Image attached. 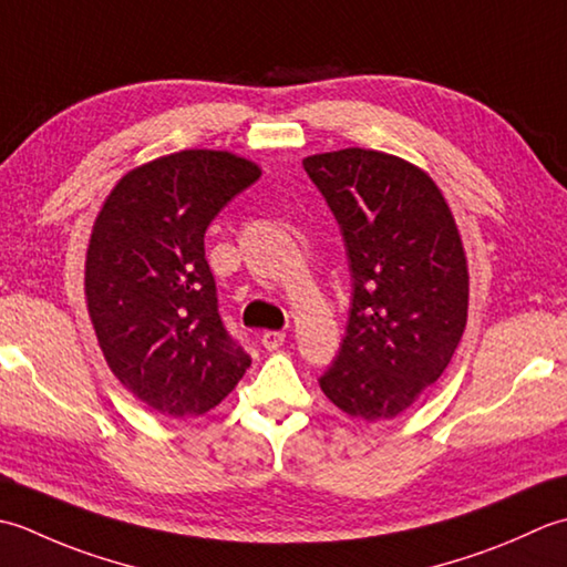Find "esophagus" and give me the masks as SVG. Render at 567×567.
I'll use <instances>...</instances> for the list:
<instances>
[{"mask_svg":"<svg viewBox=\"0 0 567 567\" xmlns=\"http://www.w3.org/2000/svg\"><path fill=\"white\" fill-rule=\"evenodd\" d=\"M284 340H286V332H281V330H267V332H261V344L267 350H279L281 344H284Z\"/></svg>","mask_w":567,"mask_h":567,"instance_id":"1","label":"esophagus"}]
</instances>
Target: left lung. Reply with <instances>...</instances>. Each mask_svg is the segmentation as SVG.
Segmentation results:
<instances>
[{"instance_id": "obj_1", "label": "left lung", "mask_w": 567, "mask_h": 567, "mask_svg": "<svg viewBox=\"0 0 567 567\" xmlns=\"http://www.w3.org/2000/svg\"><path fill=\"white\" fill-rule=\"evenodd\" d=\"M338 219L350 316L320 389L354 419H394L445 372L467 322V264L445 198L396 156L342 148L308 156Z\"/></svg>"}]
</instances>
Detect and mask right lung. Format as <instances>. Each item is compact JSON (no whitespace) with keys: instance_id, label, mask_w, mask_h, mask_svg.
Segmentation results:
<instances>
[{"instance_id":"obj_1","label":"right lung","mask_w":567,"mask_h":567,"mask_svg":"<svg viewBox=\"0 0 567 567\" xmlns=\"http://www.w3.org/2000/svg\"><path fill=\"white\" fill-rule=\"evenodd\" d=\"M259 178L227 152H178L117 183L92 229L85 293L122 384L173 419L215 409L251 357L219 318L205 229Z\"/></svg>"}]
</instances>
